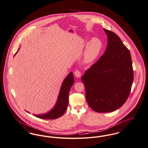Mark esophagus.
Returning <instances> with one entry per match:
<instances>
[{
	"mask_svg": "<svg viewBox=\"0 0 148 148\" xmlns=\"http://www.w3.org/2000/svg\"><path fill=\"white\" fill-rule=\"evenodd\" d=\"M74 75H75V76L76 77H77V78H79V77H81V72H80L79 71H78V70H76V71L75 72Z\"/></svg>",
	"mask_w": 148,
	"mask_h": 148,
	"instance_id": "obj_1",
	"label": "esophagus"
}]
</instances>
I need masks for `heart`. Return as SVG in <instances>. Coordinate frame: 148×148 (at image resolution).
Returning <instances> with one entry per match:
<instances>
[{
  "mask_svg": "<svg viewBox=\"0 0 148 148\" xmlns=\"http://www.w3.org/2000/svg\"><path fill=\"white\" fill-rule=\"evenodd\" d=\"M102 48V43L100 40L94 38L86 45L83 54L82 62L84 64H90L98 58Z\"/></svg>",
  "mask_w": 148,
  "mask_h": 148,
  "instance_id": "heart-1",
  "label": "heart"
}]
</instances>
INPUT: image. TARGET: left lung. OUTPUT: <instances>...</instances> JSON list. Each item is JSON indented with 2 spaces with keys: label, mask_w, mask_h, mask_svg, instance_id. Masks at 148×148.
<instances>
[{
  "label": "left lung",
  "mask_w": 148,
  "mask_h": 148,
  "mask_svg": "<svg viewBox=\"0 0 148 148\" xmlns=\"http://www.w3.org/2000/svg\"><path fill=\"white\" fill-rule=\"evenodd\" d=\"M108 37L105 53L81 77L89 107L99 113L114 111L126 101L134 79L131 54L113 32Z\"/></svg>",
  "instance_id": "obj_1"
}]
</instances>
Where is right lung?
I'll use <instances>...</instances> for the list:
<instances>
[{
  "label": "right lung",
  "mask_w": 148,
  "mask_h": 148,
  "mask_svg": "<svg viewBox=\"0 0 148 148\" xmlns=\"http://www.w3.org/2000/svg\"><path fill=\"white\" fill-rule=\"evenodd\" d=\"M19 49L20 48L16 53L14 56L18 51ZM74 82L75 80L73 76V73L71 72L67 75V76L64 79L62 84L59 91L58 97L55 106L48 112L45 114H34V116L38 118L45 119H54L63 116L69 104V90L73 85ZM27 112L29 113V112Z\"/></svg>",
  "instance_id": "right-lung-1"
}]
</instances>
